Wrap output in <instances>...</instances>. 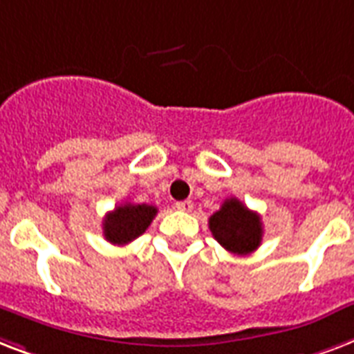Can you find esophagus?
Masks as SVG:
<instances>
[{
    "label": "esophagus",
    "instance_id": "esophagus-1",
    "mask_svg": "<svg viewBox=\"0 0 354 354\" xmlns=\"http://www.w3.org/2000/svg\"><path fill=\"white\" fill-rule=\"evenodd\" d=\"M175 208H177V210H183V212H190L192 208H194V203H192L190 199H185V201L175 203Z\"/></svg>",
    "mask_w": 354,
    "mask_h": 354
}]
</instances>
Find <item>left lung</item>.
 <instances>
[{"mask_svg": "<svg viewBox=\"0 0 354 354\" xmlns=\"http://www.w3.org/2000/svg\"><path fill=\"white\" fill-rule=\"evenodd\" d=\"M208 227L220 245L234 254L253 253L262 242L260 216L249 210L236 197L223 201L220 210L210 216Z\"/></svg>", "mask_w": 354, "mask_h": 354, "instance_id": "8db88e82", "label": "left lung"}]
</instances>
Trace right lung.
Masks as SVG:
<instances>
[{
    "label": "right lung",
    "mask_w": 354,
    "mask_h": 354,
    "mask_svg": "<svg viewBox=\"0 0 354 354\" xmlns=\"http://www.w3.org/2000/svg\"><path fill=\"white\" fill-rule=\"evenodd\" d=\"M155 216H157V207L153 205L123 203L105 216L103 234L111 243L125 245L140 234H144Z\"/></svg>",
    "instance_id": "right-lung-1"
}]
</instances>
